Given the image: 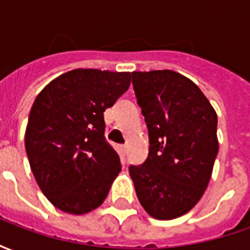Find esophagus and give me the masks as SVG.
<instances>
[{"mask_svg":"<svg viewBox=\"0 0 250 250\" xmlns=\"http://www.w3.org/2000/svg\"><path fill=\"white\" fill-rule=\"evenodd\" d=\"M127 148L128 147L123 145V146H120V151H122V157H125V154H127Z\"/></svg>","mask_w":250,"mask_h":250,"instance_id":"34e87169","label":"esophagus"}]
</instances>
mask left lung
I'll list each match as a JSON object with an SVG mask.
<instances>
[{"instance_id": "8db88e82", "label": "left lung", "mask_w": 250, "mask_h": 250, "mask_svg": "<svg viewBox=\"0 0 250 250\" xmlns=\"http://www.w3.org/2000/svg\"><path fill=\"white\" fill-rule=\"evenodd\" d=\"M148 130V157L130 166L139 202L157 220L193 209L209 185L218 152L217 114L188 77L174 71L132 72Z\"/></svg>"}]
</instances>
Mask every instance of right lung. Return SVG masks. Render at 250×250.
I'll use <instances>...</instances> for the list:
<instances>
[{
	"instance_id": "1",
	"label": "right lung",
	"mask_w": 250,
	"mask_h": 250,
	"mask_svg": "<svg viewBox=\"0 0 250 250\" xmlns=\"http://www.w3.org/2000/svg\"><path fill=\"white\" fill-rule=\"evenodd\" d=\"M130 82V72L73 69L37 95L25 150L41 191L57 209L85 214L104 202L122 163L104 136L103 112Z\"/></svg>"
}]
</instances>
